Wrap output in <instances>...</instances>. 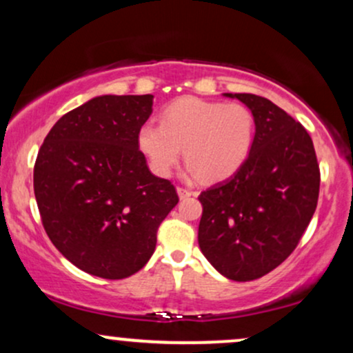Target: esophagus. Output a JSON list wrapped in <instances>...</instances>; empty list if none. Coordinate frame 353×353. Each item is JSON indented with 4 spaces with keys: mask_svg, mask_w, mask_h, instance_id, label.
Wrapping results in <instances>:
<instances>
[{
    "mask_svg": "<svg viewBox=\"0 0 353 353\" xmlns=\"http://www.w3.org/2000/svg\"><path fill=\"white\" fill-rule=\"evenodd\" d=\"M177 196H179V199H188V197L194 196L192 190H188L184 188H177Z\"/></svg>",
    "mask_w": 353,
    "mask_h": 353,
    "instance_id": "esophagus-1",
    "label": "esophagus"
}]
</instances>
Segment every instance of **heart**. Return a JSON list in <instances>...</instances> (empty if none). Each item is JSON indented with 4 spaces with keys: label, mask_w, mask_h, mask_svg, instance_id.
<instances>
[{
    "label": "heart",
    "mask_w": 353,
    "mask_h": 353,
    "mask_svg": "<svg viewBox=\"0 0 353 353\" xmlns=\"http://www.w3.org/2000/svg\"><path fill=\"white\" fill-rule=\"evenodd\" d=\"M254 136V114L242 104L181 98L164 109L161 124L141 125L137 145L156 176H171L184 149L188 171L217 182L245 163Z\"/></svg>",
    "instance_id": "b5f03b06"
}]
</instances>
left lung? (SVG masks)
Returning a JSON list of instances; mask_svg holds the SVG:
<instances>
[{
	"instance_id": "obj_1",
	"label": "left lung",
	"mask_w": 353,
	"mask_h": 353,
	"mask_svg": "<svg viewBox=\"0 0 353 353\" xmlns=\"http://www.w3.org/2000/svg\"><path fill=\"white\" fill-rule=\"evenodd\" d=\"M255 121L245 163L201 192L199 247L217 272L247 282L269 274L297 247L317 208L320 172L309 132L272 101L224 92Z\"/></svg>"
}]
</instances>
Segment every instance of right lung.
Listing matches in <instances>:
<instances>
[{"instance_id": "right-lung-1", "label": "right lung", "mask_w": 353, "mask_h": 353, "mask_svg": "<svg viewBox=\"0 0 353 353\" xmlns=\"http://www.w3.org/2000/svg\"><path fill=\"white\" fill-rule=\"evenodd\" d=\"M152 99L96 96L61 117L38 152L34 196L44 230L71 264L96 277L143 269L161 222L179 202L137 145Z\"/></svg>"}]
</instances>
